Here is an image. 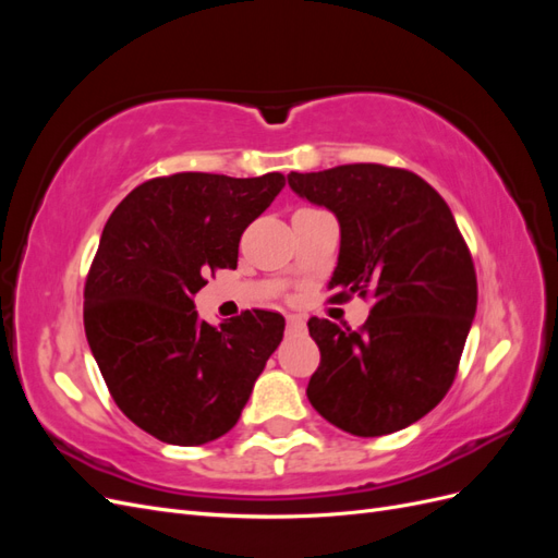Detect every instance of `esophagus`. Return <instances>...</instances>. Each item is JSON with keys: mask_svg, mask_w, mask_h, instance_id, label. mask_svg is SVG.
I'll list each match as a JSON object with an SVG mask.
<instances>
[{"mask_svg": "<svg viewBox=\"0 0 558 558\" xmlns=\"http://www.w3.org/2000/svg\"><path fill=\"white\" fill-rule=\"evenodd\" d=\"M286 324H289V330H291V332L305 330V320H302L300 316H289V318H286Z\"/></svg>", "mask_w": 558, "mask_h": 558, "instance_id": "1", "label": "esophagus"}]
</instances>
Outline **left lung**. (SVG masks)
<instances>
[{
  "mask_svg": "<svg viewBox=\"0 0 558 558\" xmlns=\"http://www.w3.org/2000/svg\"><path fill=\"white\" fill-rule=\"evenodd\" d=\"M295 195L340 223L332 300H375L361 330L310 318L320 365L312 408L359 437L412 426L456 377L477 312V277L447 202L424 179L373 162L289 174Z\"/></svg>",
  "mask_w": 558,
  "mask_h": 558,
  "instance_id": "1",
  "label": "left lung"
}]
</instances>
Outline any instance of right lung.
I'll return each instance as SVG.
<instances>
[{"instance_id":"obj_1","label":"right lung","mask_w":558,"mask_h":558,"mask_svg":"<svg viewBox=\"0 0 558 558\" xmlns=\"http://www.w3.org/2000/svg\"><path fill=\"white\" fill-rule=\"evenodd\" d=\"M283 183L279 172H181L137 185L109 216L83 326L116 404L160 442L197 447L226 435L281 342V314L242 312L214 328L193 298L209 272L238 267L242 232Z\"/></svg>"}]
</instances>
